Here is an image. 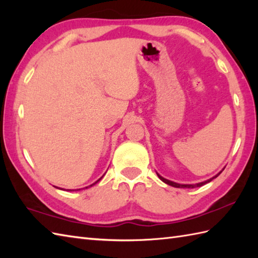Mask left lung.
I'll use <instances>...</instances> for the list:
<instances>
[{
  "instance_id": "8db88e82",
  "label": "left lung",
  "mask_w": 258,
  "mask_h": 258,
  "mask_svg": "<svg viewBox=\"0 0 258 258\" xmlns=\"http://www.w3.org/2000/svg\"><path fill=\"white\" fill-rule=\"evenodd\" d=\"M221 173H222V172H220V173H218L217 175H215V176H214V177H212V178H210V179L205 180V182L197 183V184H178V183H175V182H172V180H168V179H166V178L162 177L160 174H157V176L160 177V179H161V180H163L164 183H166V184H168V185H171V186H173V187H177V188H195V187H201V186L205 185L206 183H210L211 180H213L214 178L217 177L218 175H220Z\"/></svg>"
}]
</instances>
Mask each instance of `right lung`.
<instances>
[{"mask_svg":"<svg viewBox=\"0 0 258 258\" xmlns=\"http://www.w3.org/2000/svg\"><path fill=\"white\" fill-rule=\"evenodd\" d=\"M102 177H103V176H102ZM102 177H101L100 179H97L94 184H96V183L98 182V180H101V179H102ZM94 184H92V185H90V186H93V185H94ZM90 186H89V187H90ZM85 188H87V187H85ZM68 190H80V189H68Z\"/></svg>","mask_w":258,"mask_h":258,"instance_id":"1","label":"right lung"}]
</instances>
